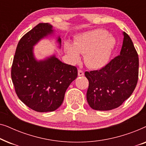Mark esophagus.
Masks as SVG:
<instances>
[{
  "label": "esophagus",
  "instance_id": "obj_1",
  "mask_svg": "<svg viewBox=\"0 0 146 146\" xmlns=\"http://www.w3.org/2000/svg\"><path fill=\"white\" fill-rule=\"evenodd\" d=\"M78 74L79 76H82L84 74V72L82 70H78Z\"/></svg>",
  "mask_w": 146,
  "mask_h": 146
}]
</instances>
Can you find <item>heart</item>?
Masks as SVG:
<instances>
[{"mask_svg": "<svg viewBox=\"0 0 146 146\" xmlns=\"http://www.w3.org/2000/svg\"><path fill=\"white\" fill-rule=\"evenodd\" d=\"M115 44V38L106 31L96 29L77 35L74 44L66 42L64 48L72 62H79L80 53L84 54V61L88 66L98 69L106 64Z\"/></svg>", "mask_w": 146, "mask_h": 146, "instance_id": "heart-1", "label": "heart"}]
</instances>
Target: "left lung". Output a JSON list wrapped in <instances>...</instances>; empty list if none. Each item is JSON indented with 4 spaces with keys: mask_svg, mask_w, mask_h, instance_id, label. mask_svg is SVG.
Segmentation results:
<instances>
[{
    "mask_svg": "<svg viewBox=\"0 0 146 146\" xmlns=\"http://www.w3.org/2000/svg\"><path fill=\"white\" fill-rule=\"evenodd\" d=\"M120 54L99 70L86 72L89 81L86 98L96 110L107 111L122 104L131 95L138 80L139 58L128 35L123 32Z\"/></svg>",
    "mask_w": 146,
    "mask_h": 146,
    "instance_id": "8db88e82",
    "label": "left lung"
}]
</instances>
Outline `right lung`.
<instances>
[{
    "mask_svg": "<svg viewBox=\"0 0 146 146\" xmlns=\"http://www.w3.org/2000/svg\"><path fill=\"white\" fill-rule=\"evenodd\" d=\"M53 27L39 23L20 40L16 49L11 78L19 99L33 110L53 111L63 102L66 91L78 76L77 68L58 59L55 54L38 60L34 46L54 35ZM59 48L61 38H57Z\"/></svg>",
    "mask_w": 146,
    "mask_h": 146,
    "instance_id": "add662e5",
    "label": "right lung"
}]
</instances>
